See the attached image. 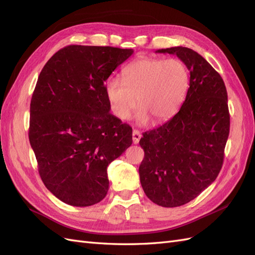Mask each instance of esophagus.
<instances>
[{"label": "esophagus", "mask_w": 255, "mask_h": 255, "mask_svg": "<svg viewBox=\"0 0 255 255\" xmlns=\"http://www.w3.org/2000/svg\"><path fill=\"white\" fill-rule=\"evenodd\" d=\"M140 138H141V134H140L139 130L133 129V142H134L135 144H137L138 142H139Z\"/></svg>", "instance_id": "esophagus-1"}]
</instances>
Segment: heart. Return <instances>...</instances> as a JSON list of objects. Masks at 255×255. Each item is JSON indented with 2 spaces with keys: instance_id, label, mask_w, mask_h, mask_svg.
<instances>
[{
  "instance_id": "obj_1",
  "label": "heart",
  "mask_w": 255,
  "mask_h": 255,
  "mask_svg": "<svg viewBox=\"0 0 255 255\" xmlns=\"http://www.w3.org/2000/svg\"><path fill=\"white\" fill-rule=\"evenodd\" d=\"M122 76L109 79L105 86L112 111L121 120L130 117L138 100L140 122H163L181 106L189 87L187 68L176 58H142L126 67Z\"/></svg>"
}]
</instances>
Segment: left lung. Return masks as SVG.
Here are the masks:
<instances>
[{
	"instance_id": "8db88e82",
	"label": "left lung",
	"mask_w": 255,
	"mask_h": 255,
	"mask_svg": "<svg viewBox=\"0 0 255 255\" xmlns=\"http://www.w3.org/2000/svg\"><path fill=\"white\" fill-rule=\"evenodd\" d=\"M156 53L174 54L186 65L189 88L170 120L142 134L139 176L152 202L176 207L197 198L221 170L230 133L228 94L220 74L194 50L174 47Z\"/></svg>"
}]
</instances>
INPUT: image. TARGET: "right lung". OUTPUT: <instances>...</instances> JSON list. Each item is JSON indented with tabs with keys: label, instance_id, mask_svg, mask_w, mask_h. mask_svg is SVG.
Returning a JSON list of instances; mask_svg holds the SVG:
<instances>
[{
	"label": "right lung",
	"instance_id": "right-lung-1",
	"mask_svg": "<svg viewBox=\"0 0 255 255\" xmlns=\"http://www.w3.org/2000/svg\"><path fill=\"white\" fill-rule=\"evenodd\" d=\"M132 49L68 45L48 60L30 101L29 143L40 177L72 206L105 198L107 167L132 144V128L110 113L105 81Z\"/></svg>",
	"mask_w": 255,
	"mask_h": 255
}]
</instances>
